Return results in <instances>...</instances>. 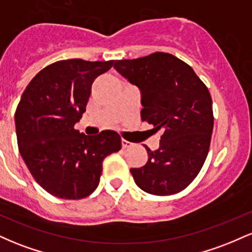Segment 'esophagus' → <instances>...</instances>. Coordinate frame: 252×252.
Segmentation results:
<instances>
[{"mask_svg":"<svg viewBox=\"0 0 252 252\" xmlns=\"http://www.w3.org/2000/svg\"><path fill=\"white\" fill-rule=\"evenodd\" d=\"M132 143L129 142V141L126 140H122V148H129V147H131Z\"/></svg>","mask_w":252,"mask_h":252,"instance_id":"34e87169","label":"esophagus"}]
</instances>
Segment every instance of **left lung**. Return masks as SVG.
Returning a JSON list of instances; mask_svg holds the SVG:
<instances>
[{
	"mask_svg": "<svg viewBox=\"0 0 252 252\" xmlns=\"http://www.w3.org/2000/svg\"><path fill=\"white\" fill-rule=\"evenodd\" d=\"M114 67L141 91L142 121L162 130L160 147L148 153L132 178L144 192L170 195L185 189L200 172L213 130L212 98L189 65L169 53L155 52Z\"/></svg>",
	"mask_w": 252,
	"mask_h": 252,
	"instance_id": "obj_1",
	"label": "left lung"
}]
</instances>
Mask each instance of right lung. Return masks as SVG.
Returning a JSON list of instances; mask_svg holds the SVG:
<instances>
[{"instance_id":"right-lung-1","label":"right lung","mask_w":252,"mask_h":252,"mask_svg":"<svg viewBox=\"0 0 252 252\" xmlns=\"http://www.w3.org/2000/svg\"><path fill=\"white\" fill-rule=\"evenodd\" d=\"M114 65L70 59L36 74L15 112L19 152L43 189L60 199H82L99 184L103 160L122 147L112 130L86 136L74 129L85 112L91 85Z\"/></svg>"}]
</instances>
